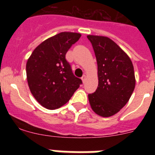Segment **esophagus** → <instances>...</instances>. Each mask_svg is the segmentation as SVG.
<instances>
[{
  "label": "esophagus",
  "instance_id": "esophagus-1",
  "mask_svg": "<svg viewBox=\"0 0 155 155\" xmlns=\"http://www.w3.org/2000/svg\"><path fill=\"white\" fill-rule=\"evenodd\" d=\"M81 80H82V81H83V83H84V82H85V81H86V76H85V75H83V76H82Z\"/></svg>",
  "mask_w": 155,
  "mask_h": 155
}]
</instances>
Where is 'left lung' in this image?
I'll return each mask as SVG.
<instances>
[{
	"mask_svg": "<svg viewBox=\"0 0 155 155\" xmlns=\"http://www.w3.org/2000/svg\"><path fill=\"white\" fill-rule=\"evenodd\" d=\"M98 64V85L88 94L91 107L102 117L117 113L128 102L135 87L132 61L121 48L108 37L87 35Z\"/></svg>",
	"mask_w": 155,
	"mask_h": 155,
	"instance_id": "left-lung-1",
	"label": "left lung"
}]
</instances>
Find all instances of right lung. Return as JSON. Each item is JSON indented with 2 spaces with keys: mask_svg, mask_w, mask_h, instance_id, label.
Returning a JSON list of instances; mask_svg holds the SVG:
<instances>
[{
  "mask_svg": "<svg viewBox=\"0 0 155 155\" xmlns=\"http://www.w3.org/2000/svg\"><path fill=\"white\" fill-rule=\"evenodd\" d=\"M80 33L64 31L39 44L26 64V75L31 93L48 109L66 104L82 81L74 75L66 53L81 37Z\"/></svg>",
  "mask_w": 155,
  "mask_h": 155,
  "instance_id": "add662e5",
  "label": "right lung"
}]
</instances>
